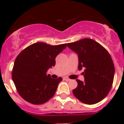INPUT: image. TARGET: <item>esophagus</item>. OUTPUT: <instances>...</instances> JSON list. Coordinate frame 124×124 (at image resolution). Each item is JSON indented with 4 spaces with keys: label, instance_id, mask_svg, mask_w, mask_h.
<instances>
[{
    "label": "esophagus",
    "instance_id": "obj_1",
    "mask_svg": "<svg viewBox=\"0 0 124 124\" xmlns=\"http://www.w3.org/2000/svg\"><path fill=\"white\" fill-rule=\"evenodd\" d=\"M64 80H65V81H70V78H67V77H65V78H64Z\"/></svg>",
    "mask_w": 124,
    "mask_h": 124
}]
</instances>
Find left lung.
Masks as SVG:
<instances>
[{"label":"left lung","mask_w":124,"mask_h":124,"mask_svg":"<svg viewBox=\"0 0 124 124\" xmlns=\"http://www.w3.org/2000/svg\"><path fill=\"white\" fill-rule=\"evenodd\" d=\"M68 46L78 54V69L84 68V81L77 79L74 96L86 104H94L107 96L114 77L115 68L109 52L99 43L84 38L68 43Z\"/></svg>","instance_id":"1"}]
</instances>
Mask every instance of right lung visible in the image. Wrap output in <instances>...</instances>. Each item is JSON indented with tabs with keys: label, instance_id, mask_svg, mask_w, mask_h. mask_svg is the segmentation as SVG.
<instances>
[{
	"label": "right lung",
	"instance_id": "obj_1",
	"mask_svg": "<svg viewBox=\"0 0 124 124\" xmlns=\"http://www.w3.org/2000/svg\"><path fill=\"white\" fill-rule=\"evenodd\" d=\"M66 46L67 43L52 46L38 42L20 53L14 62L12 77L24 100L33 104H42L54 96L63 79H52L46 72L54 66L56 57Z\"/></svg>",
	"mask_w": 124,
	"mask_h": 124
}]
</instances>
